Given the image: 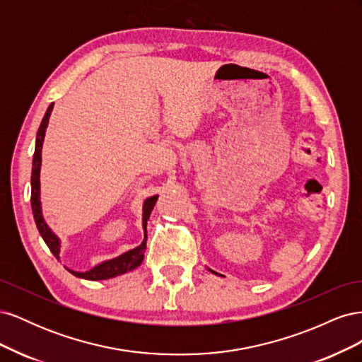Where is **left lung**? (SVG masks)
Instances as JSON below:
<instances>
[{"label": "left lung", "mask_w": 362, "mask_h": 362, "mask_svg": "<svg viewBox=\"0 0 362 362\" xmlns=\"http://www.w3.org/2000/svg\"><path fill=\"white\" fill-rule=\"evenodd\" d=\"M208 270H210V272H211V273H216V272H213V270H211V269H208ZM216 275H218V273H216Z\"/></svg>", "instance_id": "8db88e82"}]
</instances>
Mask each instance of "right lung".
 Here are the masks:
<instances>
[{"mask_svg":"<svg viewBox=\"0 0 362 362\" xmlns=\"http://www.w3.org/2000/svg\"><path fill=\"white\" fill-rule=\"evenodd\" d=\"M54 104H51L48 107V110L43 116L40 127L37 129V136H36V148H35V156H33V169H31V210H33V216H35V222L36 226L39 229V233L43 238V242L47 243V246L49 247V250L52 252V255L56 257L57 259H60L59 254H60V238L51 231V228L47 225L45 218L42 216V205H40V164H42V145H43V139H45V131L49 122V116L52 112ZM158 199V194L151 196L145 202H144V233H145V238L141 242L140 246L131 249L125 254L119 255L116 258L103 261L101 264L95 266L93 269L87 270V272H75L66 267V270H69L74 276L76 278H83V279H89V281H103V279H110L119 275H124V273L133 270L136 267H139L144 261L145 257V249H146V223L148 218L151 216L152 208H154L156 202Z\"/></svg>","mask_w":362,"mask_h":362,"instance_id":"right-lung-1","label":"right lung"}]
</instances>
